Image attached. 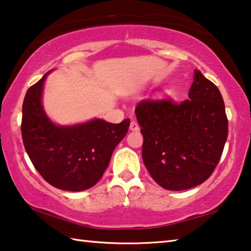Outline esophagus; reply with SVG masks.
<instances>
[{"label":"esophagus","mask_w":251,"mask_h":251,"mask_svg":"<svg viewBox=\"0 0 251 251\" xmlns=\"http://www.w3.org/2000/svg\"><path fill=\"white\" fill-rule=\"evenodd\" d=\"M140 128H139V125H138V122L137 121H134V120H132L130 122V130L131 131H138Z\"/></svg>","instance_id":"1"}]
</instances>
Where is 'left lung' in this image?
Instances as JSON below:
<instances>
[{
	"instance_id": "obj_1",
	"label": "left lung",
	"mask_w": 251,
	"mask_h": 251,
	"mask_svg": "<svg viewBox=\"0 0 251 251\" xmlns=\"http://www.w3.org/2000/svg\"><path fill=\"white\" fill-rule=\"evenodd\" d=\"M188 99H144L135 107L143 135L142 159L165 190L184 191L204 183L216 168L228 135L217 86L194 70Z\"/></svg>"
}]
</instances>
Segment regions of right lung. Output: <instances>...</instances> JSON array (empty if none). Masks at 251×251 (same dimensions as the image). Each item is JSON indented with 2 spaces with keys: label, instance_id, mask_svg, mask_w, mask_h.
Returning <instances> with one entry per match:
<instances>
[{
  "label": "right lung",
  "instance_id": "add662e5",
  "mask_svg": "<svg viewBox=\"0 0 251 251\" xmlns=\"http://www.w3.org/2000/svg\"><path fill=\"white\" fill-rule=\"evenodd\" d=\"M26 92L22 116V139L30 161L43 178L63 191L88 190L102 177L112 152L125 138L130 119L110 123L95 119L82 125L52 123L42 105L45 78Z\"/></svg>",
  "mask_w": 251,
  "mask_h": 251
}]
</instances>
